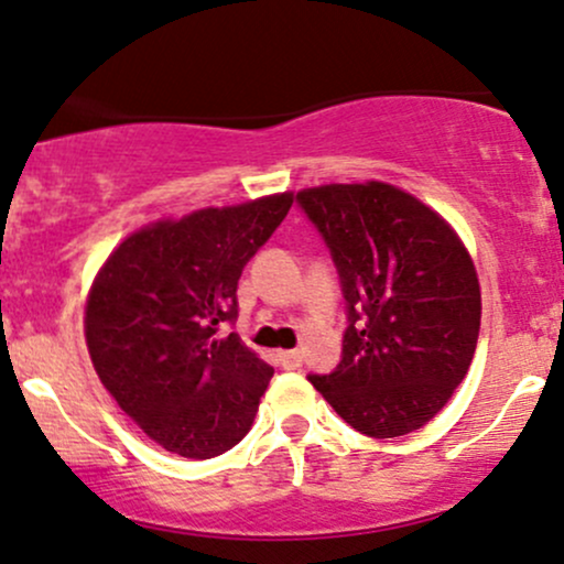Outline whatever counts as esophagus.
I'll return each mask as SVG.
<instances>
[{
	"instance_id": "1",
	"label": "esophagus",
	"mask_w": 564,
	"mask_h": 564,
	"mask_svg": "<svg viewBox=\"0 0 564 564\" xmlns=\"http://www.w3.org/2000/svg\"><path fill=\"white\" fill-rule=\"evenodd\" d=\"M276 357H280V365L284 367V370H295V367H301V362H303V354L299 349L280 351Z\"/></svg>"
}]
</instances>
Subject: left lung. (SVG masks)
<instances>
[{"label":"left lung","instance_id":"obj_1","mask_svg":"<svg viewBox=\"0 0 564 564\" xmlns=\"http://www.w3.org/2000/svg\"><path fill=\"white\" fill-rule=\"evenodd\" d=\"M295 202L330 250L349 322L340 362L308 381L357 432H415L477 349L482 299L469 252L432 207L389 183H330Z\"/></svg>","mask_w":564,"mask_h":564}]
</instances>
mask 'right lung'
I'll use <instances>...</instances> for the list:
<instances>
[{
  "instance_id": "add662e5",
  "label": "right lung",
  "mask_w": 564,
  "mask_h": 564,
  "mask_svg": "<svg viewBox=\"0 0 564 564\" xmlns=\"http://www.w3.org/2000/svg\"><path fill=\"white\" fill-rule=\"evenodd\" d=\"M293 205L274 194L130 234L100 269L85 335L100 383L164 451L213 458L250 432L274 367L237 333V284Z\"/></svg>"
}]
</instances>
